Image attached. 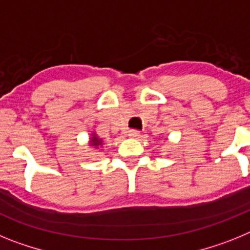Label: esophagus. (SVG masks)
Wrapping results in <instances>:
<instances>
[{"mask_svg":"<svg viewBox=\"0 0 250 250\" xmlns=\"http://www.w3.org/2000/svg\"><path fill=\"white\" fill-rule=\"evenodd\" d=\"M128 136H129V137L137 138V137H140L141 133H140V131H137V129H131V131L128 132Z\"/></svg>","mask_w":250,"mask_h":250,"instance_id":"34e87169","label":"esophagus"}]
</instances>
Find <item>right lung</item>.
Here are the masks:
<instances>
[{
	"label": "right lung",
	"mask_w": 250,
	"mask_h": 250,
	"mask_svg": "<svg viewBox=\"0 0 250 250\" xmlns=\"http://www.w3.org/2000/svg\"><path fill=\"white\" fill-rule=\"evenodd\" d=\"M101 142H102L101 140H98V138H97V137H93L92 145H94V146H97V145H101Z\"/></svg>",
	"instance_id": "right-lung-1"
}]
</instances>
